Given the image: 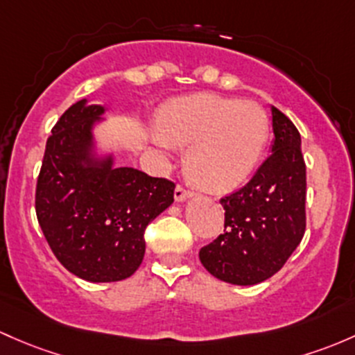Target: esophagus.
Here are the masks:
<instances>
[{"mask_svg": "<svg viewBox=\"0 0 355 355\" xmlns=\"http://www.w3.org/2000/svg\"><path fill=\"white\" fill-rule=\"evenodd\" d=\"M189 197H192V192L185 189L184 185H177V189H175V200L180 202V200L189 199Z\"/></svg>", "mask_w": 355, "mask_h": 355, "instance_id": "1", "label": "esophagus"}]
</instances>
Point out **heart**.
Returning a JSON list of instances; mask_svg holds the SVG:
<instances>
[{"label":"heart","instance_id":"1","mask_svg":"<svg viewBox=\"0 0 355 355\" xmlns=\"http://www.w3.org/2000/svg\"><path fill=\"white\" fill-rule=\"evenodd\" d=\"M158 144L189 148L185 168L193 184L227 192L248 178L262 158L270 124L255 103L223 96H182L165 103L156 117Z\"/></svg>","mask_w":355,"mask_h":355}]
</instances>
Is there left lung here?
<instances>
[{"label": "left lung", "mask_w": 355, "mask_h": 355, "mask_svg": "<svg viewBox=\"0 0 355 355\" xmlns=\"http://www.w3.org/2000/svg\"><path fill=\"white\" fill-rule=\"evenodd\" d=\"M272 155L245 187L223 197L225 231L202 246L209 274L236 286L267 281L287 262L306 230V165L296 125L272 107Z\"/></svg>", "instance_id": "left-lung-1"}]
</instances>
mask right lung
<instances>
[{"label":"right lung","mask_w":355,"mask_h":355,"mask_svg":"<svg viewBox=\"0 0 355 355\" xmlns=\"http://www.w3.org/2000/svg\"><path fill=\"white\" fill-rule=\"evenodd\" d=\"M105 112L87 100L61 115L47 139L35 212L55 259L88 282L128 279L144 259L146 226L173 202V182L93 156Z\"/></svg>","instance_id":"1"}]
</instances>
